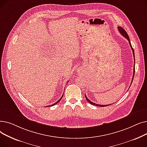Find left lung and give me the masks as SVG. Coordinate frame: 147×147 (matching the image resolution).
<instances>
[{"label":"left lung","mask_w":147,"mask_h":147,"mask_svg":"<svg viewBox=\"0 0 147 147\" xmlns=\"http://www.w3.org/2000/svg\"><path fill=\"white\" fill-rule=\"evenodd\" d=\"M118 30H119V32L121 34V35H122L123 36H124L126 38H127V39L128 40L130 46V47H131V49H132L133 54H134V60L135 61V53H134V49L132 48V45H131V43H130V39H129V36H128L127 33H126V31H125L124 29H123L122 27H118ZM135 63H134V65H135ZM134 75H133V78H132V81H133V80H134V75H135V66H134ZM131 84H132V83H131ZM130 86H131V84H130ZM85 98H86V100H87L88 102H89L90 104H92V105H94L99 106V107H106V106H109V105H111V104H110V105H99V104H95V103H94V102H92V101H90V100L87 98V96H86V95H85Z\"/></svg>","instance_id":"1"}]
</instances>
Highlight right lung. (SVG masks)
<instances>
[{
    "mask_svg": "<svg viewBox=\"0 0 147 147\" xmlns=\"http://www.w3.org/2000/svg\"><path fill=\"white\" fill-rule=\"evenodd\" d=\"M63 96H61V98H60V99H59V100H58V101H57V102H55V103H54V104H52V105H49V107H51V106H53V105H55V104H57V103H58V102H59V101H60V100H61V99H62V98H63Z\"/></svg>",
    "mask_w": 147,
    "mask_h": 147,
    "instance_id": "add662e5",
    "label": "right lung"
}]
</instances>
